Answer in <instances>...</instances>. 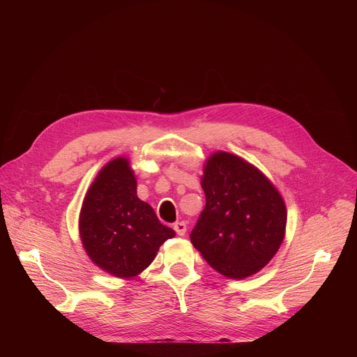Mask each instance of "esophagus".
Listing matches in <instances>:
<instances>
[{"mask_svg":"<svg viewBox=\"0 0 357 357\" xmlns=\"http://www.w3.org/2000/svg\"><path fill=\"white\" fill-rule=\"evenodd\" d=\"M174 230L176 231L178 236H185L186 234V225L183 222H176L174 225Z\"/></svg>","mask_w":357,"mask_h":357,"instance_id":"1","label":"esophagus"}]
</instances>
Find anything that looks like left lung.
<instances>
[{
    "label": "left lung",
    "instance_id": "1",
    "mask_svg": "<svg viewBox=\"0 0 357 357\" xmlns=\"http://www.w3.org/2000/svg\"><path fill=\"white\" fill-rule=\"evenodd\" d=\"M206 206L190 241L208 264L241 280L264 268L285 237L287 208L275 185L252 164L216 151L203 165Z\"/></svg>",
    "mask_w": 357,
    "mask_h": 357
}]
</instances>
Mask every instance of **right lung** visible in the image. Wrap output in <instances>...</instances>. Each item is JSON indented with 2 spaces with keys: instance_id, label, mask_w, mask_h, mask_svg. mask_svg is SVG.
<instances>
[{
  "instance_id": "add662e5",
  "label": "right lung",
  "mask_w": 357,
  "mask_h": 357,
  "mask_svg": "<svg viewBox=\"0 0 357 357\" xmlns=\"http://www.w3.org/2000/svg\"><path fill=\"white\" fill-rule=\"evenodd\" d=\"M79 236L93 264L130 280L154 261L175 231L137 196L134 169L127 157H117L98 171L84 195Z\"/></svg>"
}]
</instances>
